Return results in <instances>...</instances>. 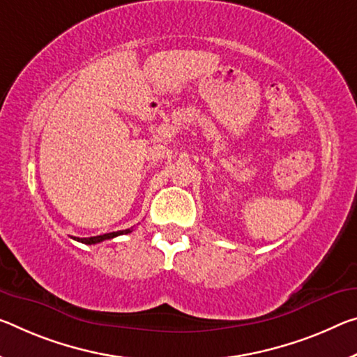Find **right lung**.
<instances>
[{
    "label": "right lung",
    "instance_id": "obj_1",
    "mask_svg": "<svg viewBox=\"0 0 357 357\" xmlns=\"http://www.w3.org/2000/svg\"><path fill=\"white\" fill-rule=\"evenodd\" d=\"M133 230L132 229H127V230H119V231H111V234H105V235H97V236H90V238H76V236H73V238L84 243V245H97V243H101L105 240H111L114 238V236H119V235H123V234H130V231Z\"/></svg>",
    "mask_w": 357,
    "mask_h": 357
}]
</instances>
